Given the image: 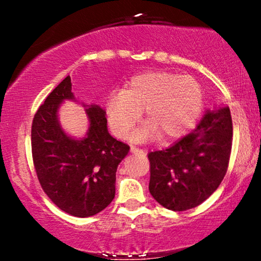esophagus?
I'll return each instance as SVG.
<instances>
[{"instance_id":"obj_1","label":"esophagus","mask_w":261,"mask_h":261,"mask_svg":"<svg viewBox=\"0 0 261 261\" xmlns=\"http://www.w3.org/2000/svg\"><path fill=\"white\" fill-rule=\"evenodd\" d=\"M131 153H135V154H145V151L141 148H137V147H131Z\"/></svg>"}]
</instances>
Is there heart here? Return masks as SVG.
<instances>
[{
	"instance_id": "heart-1",
	"label": "heart",
	"mask_w": 261,
	"mask_h": 261,
	"mask_svg": "<svg viewBox=\"0 0 261 261\" xmlns=\"http://www.w3.org/2000/svg\"><path fill=\"white\" fill-rule=\"evenodd\" d=\"M202 106V88L194 77L148 71L134 76L124 91L110 92L106 113L113 134L125 139L143 112L147 122L133 135L142 142L157 134L166 140L181 136L195 124Z\"/></svg>"
}]
</instances>
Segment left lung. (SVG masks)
<instances>
[{"mask_svg": "<svg viewBox=\"0 0 261 261\" xmlns=\"http://www.w3.org/2000/svg\"><path fill=\"white\" fill-rule=\"evenodd\" d=\"M233 125L228 107L207 110L182 139L149 152V193L172 211L199 206L220 187L232 149Z\"/></svg>", "mask_w": 261, "mask_h": 261, "instance_id": "obj_1", "label": "left lung"}]
</instances>
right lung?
<instances>
[{
  "label": "right lung",
  "instance_id": "add662e5",
  "mask_svg": "<svg viewBox=\"0 0 261 261\" xmlns=\"http://www.w3.org/2000/svg\"><path fill=\"white\" fill-rule=\"evenodd\" d=\"M67 76L39 107L32 124V154L41 188L66 214L94 216L115 196L116 169L130 147L115 140L107 126L106 110L99 106L86 109L89 127L82 139L62 130L59 108L74 100Z\"/></svg>",
  "mask_w": 261,
  "mask_h": 261
}]
</instances>
